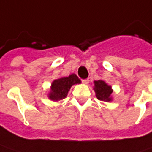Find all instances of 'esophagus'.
Masks as SVG:
<instances>
[{"mask_svg": "<svg viewBox=\"0 0 152 152\" xmlns=\"http://www.w3.org/2000/svg\"><path fill=\"white\" fill-rule=\"evenodd\" d=\"M82 83L83 84H88L89 83V79H83V80H82Z\"/></svg>", "mask_w": 152, "mask_h": 152, "instance_id": "34e87169", "label": "esophagus"}]
</instances>
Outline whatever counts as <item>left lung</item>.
Listing matches in <instances>:
<instances>
[{
  "label": "left lung",
  "mask_w": 152,
  "mask_h": 152,
  "mask_svg": "<svg viewBox=\"0 0 152 152\" xmlns=\"http://www.w3.org/2000/svg\"><path fill=\"white\" fill-rule=\"evenodd\" d=\"M94 84H95L94 90H95L96 97L98 100L106 101V102H109L111 100L110 96L112 94V90L110 86H109L105 82L102 80L95 81Z\"/></svg>",
  "instance_id": "left-lung-1"
}]
</instances>
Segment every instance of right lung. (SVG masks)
<instances>
[{"mask_svg": "<svg viewBox=\"0 0 152 152\" xmlns=\"http://www.w3.org/2000/svg\"><path fill=\"white\" fill-rule=\"evenodd\" d=\"M77 83H81V81L75 74L56 79L52 83L51 91L48 95V97L54 101L62 100L67 96V94L71 86Z\"/></svg>", "mask_w": 152, "mask_h": 152, "instance_id": "1", "label": "right lung"}]
</instances>
